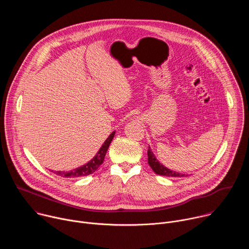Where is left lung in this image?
Listing matches in <instances>:
<instances>
[{
  "instance_id": "left-lung-1",
  "label": "left lung",
  "mask_w": 249,
  "mask_h": 249,
  "mask_svg": "<svg viewBox=\"0 0 249 249\" xmlns=\"http://www.w3.org/2000/svg\"><path fill=\"white\" fill-rule=\"evenodd\" d=\"M148 163L151 166V168L154 170V172L159 174V175L168 176V177H182V176H186L183 173H179V172L171 170V169L165 167L162 163H160L159 161V160L156 158V156L154 155V153H153V151L151 150L150 147H149V150H148Z\"/></svg>"
}]
</instances>
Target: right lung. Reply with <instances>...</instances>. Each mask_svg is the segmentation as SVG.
Returning <instances> with one entry per match:
<instances>
[{
	"label": "right lung",
	"instance_id": "right-lung-1",
	"mask_svg": "<svg viewBox=\"0 0 249 249\" xmlns=\"http://www.w3.org/2000/svg\"><path fill=\"white\" fill-rule=\"evenodd\" d=\"M115 135V131H113L108 138L105 140L104 143L102 144V146L99 148L98 152L96 153V155L87 163H85L84 165L77 167L73 170H69V171H55L52 170L53 173H56L57 175L63 176V177H68V178H75V177H82V176H87L89 175L91 173H93L103 162L104 160V157L106 152L108 150V147L111 143V141L113 140Z\"/></svg>",
	"mask_w": 249,
	"mask_h": 249
}]
</instances>
